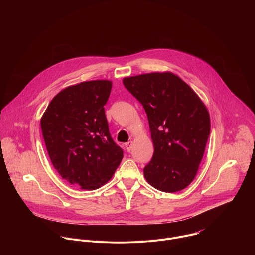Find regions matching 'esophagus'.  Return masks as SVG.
<instances>
[{"instance_id": "34e87169", "label": "esophagus", "mask_w": 255, "mask_h": 255, "mask_svg": "<svg viewBox=\"0 0 255 255\" xmlns=\"http://www.w3.org/2000/svg\"><path fill=\"white\" fill-rule=\"evenodd\" d=\"M125 147H126V150H127L128 152H130V150H131V148H132V141L127 142V143L125 144Z\"/></svg>"}]
</instances>
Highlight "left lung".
Returning a JSON list of instances; mask_svg holds the SVG:
<instances>
[{
  "label": "left lung",
  "mask_w": 255,
  "mask_h": 255,
  "mask_svg": "<svg viewBox=\"0 0 255 255\" xmlns=\"http://www.w3.org/2000/svg\"><path fill=\"white\" fill-rule=\"evenodd\" d=\"M143 105L154 146L144 167L147 183L158 191L186 189L199 169L210 135L208 109L195 91L169 71L123 79Z\"/></svg>",
  "instance_id": "1"
}]
</instances>
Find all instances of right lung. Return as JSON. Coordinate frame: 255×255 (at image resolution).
I'll return each instance as SVG.
<instances>
[{"instance_id":"add662e5","label":"right lung","mask_w":255,"mask_h":255,"mask_svg":"<svg viewBox=\"0 0 255 255\" xmlns=\"http://www.w3.org/2000/svg\"><path fill=\"white\" fill-rule=\"evenodd\" d=\"M111 89L108 80L69 86L51 100L40 120L54 168L83 190H97L108 183L123 158L104 110Z\"/></svg>"}]
</instances>
